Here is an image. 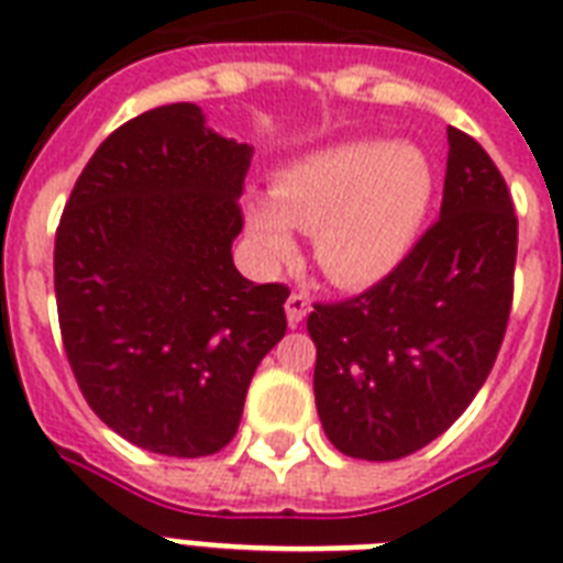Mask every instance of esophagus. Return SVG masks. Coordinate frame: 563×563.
<instances>
[{
	"mask_svg": "<svg viewBox=\"0 0 563 563\" xmlns=\"http://www.w3.org/2000/svg\"><path fill=\"white\" fill-rule=\"evenodd\" d=\"M307 312H309V300L303 298V295H289V298H286V321H289V327L303 324Z\"/></svg>",
	"mask_w": 563,
	"mask_h": 563,
	"instance_id": "obj_1",
	"label": "esophagus"
}]
</instances>
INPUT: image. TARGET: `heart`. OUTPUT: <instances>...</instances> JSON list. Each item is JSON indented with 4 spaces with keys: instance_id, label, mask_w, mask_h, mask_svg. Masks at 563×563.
I'll list each match as a JSON object with an SVG mask.
<instances>
[{
    "instance_id": "heart-1",
    "label": "heart",
    "mask_w": 563,
    "mask_h": 563,
    "mask_svg": "<svg viewBox=\"0 0 563 563\" xmlns=\"http://www.w3.org/2000/svg\"><path fill=\"white\" fill-rule=\"evenodd\" d=\"M435 175L409 143H342L300 157L274 178L272 203L245 207V230L265 268L295 260L291 228L316 233V263L339 289L385 280L411 254Z\"/></svg>"
}]
</instances>
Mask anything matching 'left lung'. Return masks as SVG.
<instances>
[{
    "label": "left lung",
    "mask_w": 563,
    "mask_h": 563,
    "mask_svg": "<svg viewBox=\"0 0 563 563\" xmlns=\"http://www.w3.org/2000/svg\"><path fill=\"white\" fill-rule=\"evenodd\" d=\"M441 216L374 289L318 303L316 406L335 450L391 462L453 427L488 379L511 312L517 216L485 148L446 128Z\"/></svg>",
    "instance_id": "1"
}]
</instances>
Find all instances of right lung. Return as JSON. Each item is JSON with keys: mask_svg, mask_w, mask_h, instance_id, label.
<instances>
[{"mask_svg": "<svg viewBox=\"0 0 563 563\" xmlns=\"http://www.w3.org/2000/svg\"><path fill=\"white\" fill-rule=\"evenodd\" d=\"M251 157L198 104H163L117 128L66 201V356L90 409L148 453H219L256 365L286 335L289 289L251 283L230 254Z\"/></svg>", "mask_w": 563, "mask_h": 563, "instance_id": "1", "label": "right lung"}]
</instances>
